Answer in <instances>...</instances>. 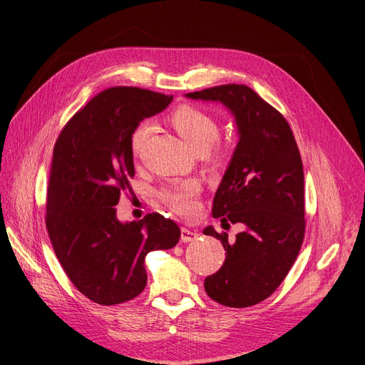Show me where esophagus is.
Here are the masks:
<instances>
[{"mask_svg":"<svg viewBox=\"0 0 365 365\" xmlns=\"http://www.w3.org/2000/svg\"><path fill=\"white\" fill-rule=\"evenodd\" d=\"M198 232L194 231V229H187V227H182V241L183 242H189V241H194L198 238Z\"/></svg>","mask_w":365,"mask_h":365,"instance_id":"1","label":"esophagus"}]
</instances>
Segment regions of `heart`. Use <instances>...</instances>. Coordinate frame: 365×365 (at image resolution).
I'll use <instances>...</instances> for the list:
<instances>
[{
	"label": "heart",
	"mask_w": 365,
	"mask_h": 365,
	"mask_svg": "<svg viewBox=\"0 0 365 365\" xmlns=\"http://www.w3.org/2000/svg\"><path fill=\"white\" fill-rule=\"evenodd\" d=\"M170 121L173 127L178 130L182 139L197 153L207 152L217 142L220 136V128L216 120L212 115H208L207 112L195 106H179L171 113ZM150 130L152 127L149 123H142L134 128L131 134V148L134 155H140L142 153L145 143L150 134ZM200 190V182L185 180L179 183H173L161 189L160 198L170 210H173V212L186 215L195 208Z\"/></svg>",
	"instance_id": "b5f03b06"
}]
</instances>
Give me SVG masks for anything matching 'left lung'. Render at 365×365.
I'll use <instances>...</instances> for the list:
<instances>
[{
	"label": "left lung",
	"mask_w": 365,
	"mask_h": 365,
	"mask_svg": "<svg viewBox=\"0 0 365 365\" xmlns=\"http://www.w3.org/2000/svg\"><path fill=\"white\" fill-rule=\"evenodd\" d=\"M222 103L234 115L238 143L213 201L222 226L241 223L234 241L213 226L205 235L222 241L226 259L204 289L229 308L269 297L292 269L304 237L303 164L282 115L247 86L226 84L185 94Z\"/></svg>",
	"instance_id": "8db88e82"
}]
</instances>
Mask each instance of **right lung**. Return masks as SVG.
Wrapping results in <instances>:
<instances>
[{"instance_id":"right-lung-1","label":"right lung","mask_w":365,"mask_h":365,"mask_svg":"<svg viewBox=\"0 0 365 365\" xmlns=\"http://www.w3.org/2000/svg\"><path fill=\"white\" fill-rule=\"evenodd\" d=\"M171 101L136 87L108 88L73 115L54 145L46 226L72 284L99 304L139 296L148 281L146 255L179 242L173 220L152 213L120 222L115 208L134 176V128Z\"/></svg>"}]
</instances>
